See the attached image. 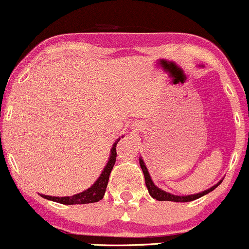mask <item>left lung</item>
Listing matches in <instances>:
<instances>
[{
	"label": "left lung",
	"instance_id": "1",
	"mask_svg": "<svg viewBox=\"0 0 249 249\" xmlns=\"http://www.w3.org/2000/svg\"><path fill=\"white\" fill-rule=\"evenodd\" d=\"M139 164H141V167L142 170V173H144V177H145V184H146V187L148 190V193H150V196H152L153 199L156 200H159V201H176V202H188V201H192V200H196L200 198V196H205V194L212 192L214 188H216L219 186L220 184H221L222 180H220L216 185H214L211 188H208V190L204 191V192L201 193H196V194H191V196H174V194H171V193H167L165 192V191L160 190L159 187H157L156 185L153 184L152 179H151L150 177V173H148L146 166H145L144 161H142V158H139Z\"/></svg>",
	"mask_w": 249,
	"mask_h": 249
}]
</instances>
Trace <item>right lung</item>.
Instances as JSON below:
<instances>
[{"label": "right lung", "instance_id": "obj_1", "mask_svg": "<svg viewBox=\"0 0 249 249\" xmlns=\"http://www.w3.org/2000/svg\"><path fill=\"white\" fill-rule=\"evenodd\" d=\"M119 141H121V138L117 139V142H115V144L112 145L110 158H108L107 166L104 167V170H103V172L101 176H99V178L96 180L95 184H93L90 188H88V190L84 191V192L75 194V196H61V198H59V196H44V194H42L43 198L51 200V201L59 202V204H63V205L91 204V202H97L99 201V200H102L105 194V190H107L108 177H110L111 171H112L113 165H115L116 162V157H117L116 146H117V142Z\"/></svg>", "mask_w": 249, "mask_h": 249}]
</instances>
